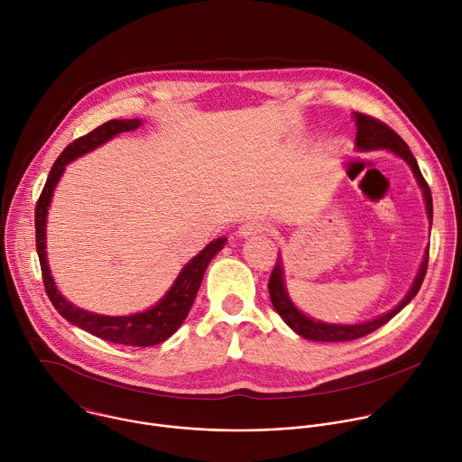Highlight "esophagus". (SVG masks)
Listing matches in <instances>:
<instances>
[{
	"mask_svg": "<svg viewBox=\"0 0 462 462\" xmlns=\"http://www.w3.org/2000/svg\"><path fill=\"white\" fill-rule=\"evenodd\" d=\"M269 231V226L265 222H260V220H247L240 226L238 229V235L247 238V236H253V235H258V233H265Z\"/></svg>",
	"mask_w": 462,
	"mask_h": 462,
	"instance_id": "esophagus-1",
	"label": "esophagus"
}]
</instances>
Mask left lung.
<instances>
[{"label": "left lung", "mask_w": 462, "mask_h": 462, "mask_svg": "<svg viewBox=\"0 0 462 462\" xmlns=\"http://www.w3.org/2000/svg\"><path fill=\"white\" fill-rule=\"evenodd\" d=\"M354 119H356V126H357V132H356V148L359 152H370V150H390L392 153H395L397 157H401L413 171L420 189H422V195H424V202H426V213H428V220L431 224V217H433V206H431V193H430V188L417 166V161L415 157L411 155L410 148L406 146V143L390 128L386 126L384 123L370 117V116H365V114H354ZM426 269H428V249H426V254L420 262V267H419V273L408 291V294L392 309L388 310L386 314L375 318V319H370V321H365V323H357V325H332V323H323V321H314L312 318L305 316L303 312H300L294 303L291 301L289 294H287V289H285V283H283V267H282V260L278 256L276 260V265L271 273V278H269V296H271V301L276 309V312L283 318V321L296 332L300 334L301 337H307V339H312V341H352V339H357V337H363L370 332H374L375 328L383 327L386 321H390L402 307H406L411 298L419 292L420 285H422V280H424V274H426Z\"/></svg>", "instance_id": "1"}]
</instances>
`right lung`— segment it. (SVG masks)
Wrapping results in <instances>:
<instances>
[{"instance_id":"right-lung-1","label":"right lung","mask_w":462,"mask_h":462,"mask_svg":"<svg viewBox=\"0 0 462 462\" xmlns=\"http://www.w3.org/2000/svg\"><path fill=\"white\" fill-rule=\"evenodd\" d=\"M141 126L139 119H112L99 128L92 130L90 134L76 139L70 143L63 153L54 162L49 179L45 182V188L40 195V200L36 204V249L42 263V274L47 296L51 298L56 310L72 325L112 343L119 345H130V346H152L166 341L177 328L184 323L195 296L199 292V287L202 283V276L206 273V267L213 260V256L224 247L226 238H217L209 242L197 256L191 258L177 276L175 283L170 287V291L164 294V298L153 305L152 309L130 316H105L83 310L76 305H72L56 287L54 278L51 274L49 260H47V213L51 208V199L54 193V188L58 186L65 166L78 157L96 150L97 146L105 144L106 141L114 139L116 135L123 132H132Z\"/></svg>"}]
</instances>
